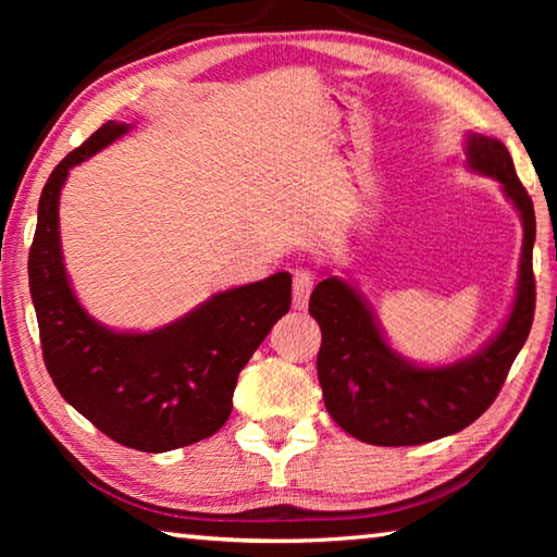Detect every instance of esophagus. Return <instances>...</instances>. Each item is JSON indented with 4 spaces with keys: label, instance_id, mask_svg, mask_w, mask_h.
<instances>
[{
    "label": "esophagus",
    "instance_id": "obj_1",
    "mask_svg": "<svg viewBox=\"0 0 557 557\" xmlns=\"http://www.w3.org/2000/svg\"><path fill=\"white\" fill-rule=\"evenodd\" d=\"M314 289V275L309 270H297L295 277H292V307L305 309L309 295Z\"/></svg>",
    "mask_w": 557,
    "mask_h": 557
}]
</instances>
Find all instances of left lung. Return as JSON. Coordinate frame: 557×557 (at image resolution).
<instances>
[{
	"label": "left lung",
	"mask_w": 557,
	"mask_h": 557,
	"mask_svg": "<svg viewBox=\"0 0 557 557\" xmlns=\"http://www.w3.org/2000/svg\"><path fill=\"white\" fill-rule=\"evenodd\" d=\"M465 149L467 166L494 176L523 223L511 314L482 351L447 366H418L393 351L369 301L348 282L326 277L309 299V314L322 329L317 373L326 410L338 428L369 445H422L471 425L494 403L531 332L535 312L533 201L518 182L504 143L469 132Z\"/></svg>",
	"instance_id": "left-lung-1"
}]
</instances>
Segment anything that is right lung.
<instances>
[{
	"instance_id": "add662e5",
	"label": "right lung",
	"mask_w": 557,
	"mask_h": 557,
	"mask_svg": "<svg viewBox=\"0 0 557 557\" xmlns=\"http://www.w3.org/2000/svg\"><path fill=\"white\" fill-rule=\"evenodd\" d=\"M110 120L53 169L39 199L29 289L44 363L63 400L100 432L139 451H169L219 432L238 373L292 301L289 272L206 299L154 332H115L81 307L63 268L59 199L75 164L127 135Z\"/></svg>"
}]
</instances>
